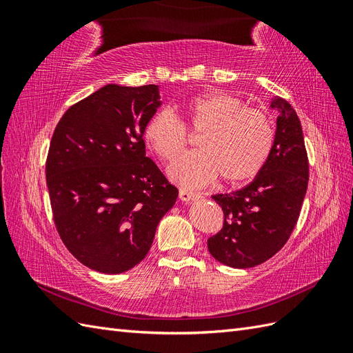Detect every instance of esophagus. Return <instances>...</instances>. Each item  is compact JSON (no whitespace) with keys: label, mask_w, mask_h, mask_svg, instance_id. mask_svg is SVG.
<instances>
[{"label":"esophagus","mask_w":353,"mask_h":353,"mask_svg":"<svg viewBox=\"0 0 353 353\" xmlns=\"http://www.w3.org/2000/svg\"><path fill=\"white\" fill-rule=\"evenodd\" d=\"M179 199L183 200V201H193V200L200 199V194L199 193H193V191H188V190L181 188L179 190Z\"/></svg>","instance_id":"obj_1"}]
</instances>
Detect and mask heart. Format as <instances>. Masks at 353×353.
Wrapping results in <instances>:
<instances>
[{
  "instance_id": "obj_1",
  "label": "heart",
  "mask_w": 353,
  "mask_h": 353,
  "mask_svg": "<svg viewBox=\"0 0 353 353\" xmlns=\"http://www.w3.org/2000/svg\"><path fill=\"white\" fill-rule=\"evenodd\" d=\"M190 126L203 131L200 150L185 153L169 166L175 183L197 188L222 175L227 183H241L258 175L274 145V128L263 110L244 105L223 91H209L185 104ZM144 140L163 160H174L188 143L185 123L169 108L156 110L144 126Z\"/></svg>"
}]
</instances>
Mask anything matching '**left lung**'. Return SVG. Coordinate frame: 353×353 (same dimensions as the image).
Returning a JSON list of instances; mask_svg holds the SVG:
<instances>
[{
  "label": "left lung",
  "instance_id": "1",
  "mask_svg": "<svg viewBox=\"0 0 353 353\" xmlns=\"http://www.w3.org/2000/svg\"><path fill=\"white\" fill-rule=\"evenodd\" d=\"M272 152L249 185L215 194L223 210L222 230L208 240L218 262L231 268H252L283 249L301 215L309 179L303 131L294 109L281 97Z\"/></svg>",
  "mask_w": 353,
  "mask_h": 353
}]
</instances>
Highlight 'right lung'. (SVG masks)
I'll return each mask as SVG.
<instances>
[{
	"label": "right lung",
	"instance_id": "1",
	"mask_svg": "<svg viewBox=\"0 0 353 353\" xmlns=\"http://www.w3.org/2000/svg\"><path fill=\"white\" fill-rule=\"evenodd\" d=\"M160 105L157 85L110 83L73 104L52 134L46 163L52 219L81 263L121 274L140 263L175 205L143 140Z\"/></svg>",
	"mask_w": 353,
	"mask_h": 353
}]
</instances>
